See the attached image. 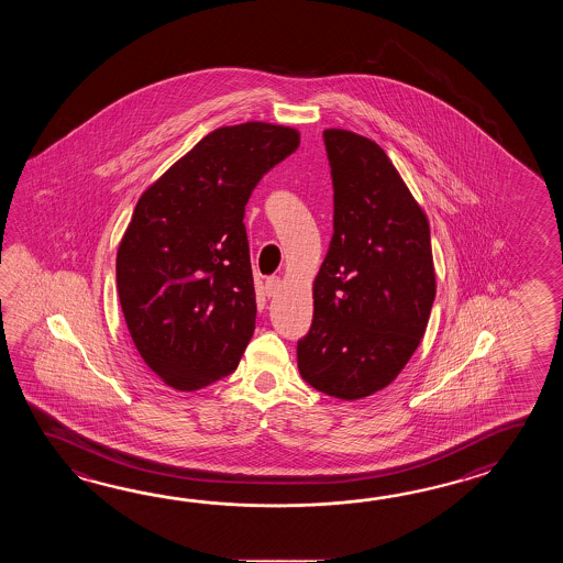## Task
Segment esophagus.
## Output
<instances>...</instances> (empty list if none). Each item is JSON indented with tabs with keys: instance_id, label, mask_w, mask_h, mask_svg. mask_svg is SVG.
Instances as JSON below:
<instances>
[{
	"instance_id": "1",
	"label": "esophagus",
	"mask_w": 563,
	"mask_h": 563,
	"mask_svg": "<svg viewBox=\"0 0 563 563\" xmlns=\"http://www.w3.org/2000/svg\"><path fill=\"white\" fill-rule=\"evenodd\" d=\"M279 287H282V279L277 276L267 277L265 279V294L272 298V296H276L277 291H279Z\"/></svg>"
}]
</instances>
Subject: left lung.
<instances>
[{
  "mask_svg": "<svg viewBox=\"0 0 563 563\" xmlns=\"http://www.w3.org/2000/svg\"><path fill=\"white\" fill-rule=\"evenodd\" d=\"M334 235L313 282V320L298 340L301 378L358 400L395 380L419 347L434 301L427 216L371 139L323 131Z\"/></svg>",
  "mask_w": 563,
  "mask_h": 563,
  "instance_id": "left-lung-1",
  "label": "left lung"
}]
</instances>
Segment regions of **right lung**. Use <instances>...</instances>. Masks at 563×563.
<instances>
[{
	"label": "right lung",
	"mask_w": 563,
	"mask_h": 563,
	"mask_svg": "<svg viewBox=\"0 0 563 563\" xmlns=\"http://www.w3.org/2000/svg\"><path fill=\"white\" fill-rule=\"evenodd\" d=\"M299 132L245 122L209 132L134 207L117 255L120 308L146 366L177 390L238 368L255 330L245 205Z\"/></svg>",
	"instance_id": "1"
}]
</instances>
